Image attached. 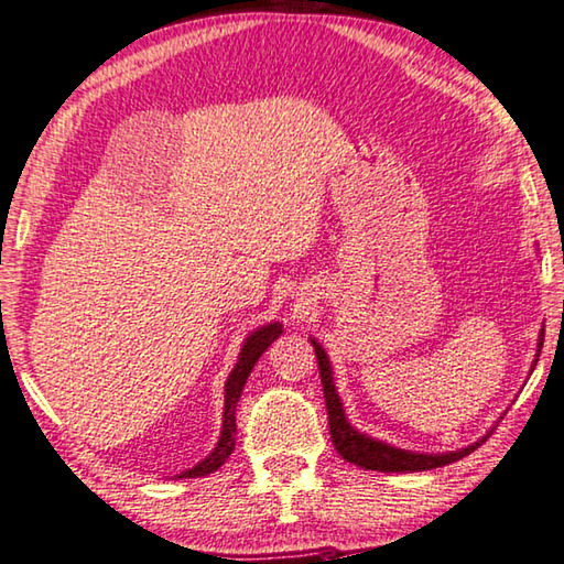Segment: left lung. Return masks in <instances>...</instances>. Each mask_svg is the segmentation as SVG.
Returning <instances> with one entry per match:
<instances>
[{"label":"left lung","mask_w":564,"mask_h":564,"mask_svg":"<svg viewBox=\"0 0 564 564\" xmlns=\"http://www.w3.org/2000/svg\"><path fill=\"white\" fill-rule=\"evenodd\" d=\"M543 338H545V328H540L538 336V354L533 358V366H530V373H533L540 358V350H543ZM310 341L316 350V360H318V376H322V386H324V400H326V414H328V432H332L334 447L336 452L344 456L346 462L360 466V469L368 471H382V474H398V471H430V469H440V466H447L452 462L464 459L466 454H471L474 449H479L481 444L491 437L494 427L488 430L481 440H476L469 447H462L456 452H440V454H424V452H410V449H400L392 447L388 442H380L376 437H368V434L358 432L354 424L348 422L344 402L338 398L336 382H334V368L332 360H328L326 350L316 338L310 336Z\"/></svg>","instance_id":"8db88e82"}]
</instances>
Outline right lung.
<instances>
[{
	"instance_id": "right-lung-1",
	"label": "right lung",
	"mask_w": 564,
	"mask_h": 564,
	"mask_svg": "<svg viewBox=\"0 0 564 564\" xmlns=\"http://www.w3.org/2000/svg\"><path fill=\"white\" fill-rule=\"evenodd\" d=\"M280 334H282V324L272 322V324L260 326L258 332H252L246 341H242L238 364L230 370V376L226 380V408H223V427H220L218 444L214 447V452L206 456V459H200L194 466V469L176 474V479H196V476H208V474H214L220 464H226L232 449H236V408H238L240 392H242V388H246V382L252 373L254 364H258V358L272 346V341H278Z\"/></svg>"
}]
</instances>
